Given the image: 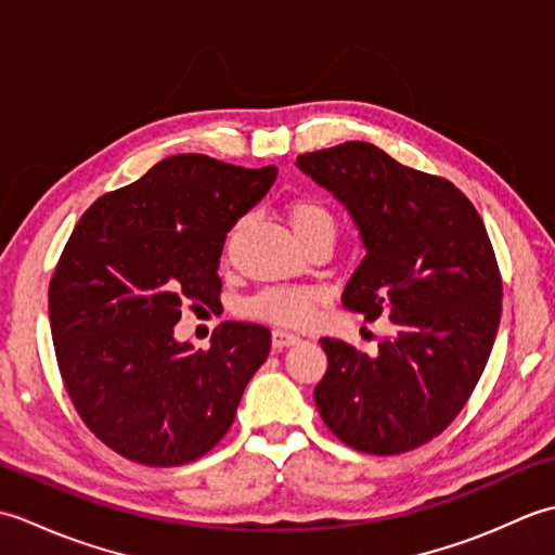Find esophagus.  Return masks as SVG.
<instances>
[{"label": "esophagus", "mask_w": 555, "mask_h": 555, "mask_svg": "<svg viewBox=\"0 0 555 555\" xmlns=\"http://www.w3.org/2000/svg\"><path fill=\"white\" fill-rule=\"evenodd\" d=\"M298 340L300 338L296 334H288V332H284V328H276V332L271 334V346H274L276 350L288 348V346H296Z\"/></svg>", "instance_id": "obj_1"}]
</instances>
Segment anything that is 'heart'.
I'll use <instances>...</instances> for the list:
<instances>
[{
    "label": "heart",
    "instance_id": "1",
    "mask_svg": "<svg viewBox=\"0 0 555 555\" xmlns=\"http://www.w3.org/2000/svg\"><path fill=\"white\" fill-rule=\"evenodd\" d=\"M286 215L293 231L300 241H308L317 233H336V217L324 203L314 197H293L286 205ZM233 227L231 235L235 233ZM322 300V291L312 286H267L257 291L253 298H247L243 305V312L255 317V320H264L271 324L284 326H305L314 314L317 302Z\"/></svg>",
    "mask_w": 555,
    "mask_h": 555
}]
</instances>
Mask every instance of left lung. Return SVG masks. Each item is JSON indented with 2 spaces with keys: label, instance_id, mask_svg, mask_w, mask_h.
<instances>
[{
  "label": "left lung",
  "instance_id": "1",
  "mask_svg": "<svg viewBox=\"0 0 555 555\" xmlns=\"http://www.w3.org/2000/svg\"><path fill=\"white\" fill-rule=\"evenodd\" d=\"M296 164L346 205L367 250L340 300L393 324L372 358L322 338L317 410L356 451H412L465 408L499 332L503 284L485 221L451 181L370 143L305 152Z\"/></svg>",
  "mask_w": 555,
  "mask_h": 555
}]
</instances>
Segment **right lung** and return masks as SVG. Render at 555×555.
I'll return each mask as SVG.
<instances>
[{
    "mask_svg": "<svg viewBox=\"0 0 555 555\" xmlns=\"http://www.w3.org/2000/svg\"><path fill=\"white\" fill-rule=\"evenodd\" d=\"M276 173L173 155L95 199L66 241L50 281L59 372L88 429L133 463L209 453L269 356L262 324L223 322L207 350L173 340V326L183 305L219 302L227 233Z\"/></svg>",
    "mask_w": 555,
    "mask_h": 555,
    "instance_id": "1",
    "label": "right lung"
}]
</instances>
